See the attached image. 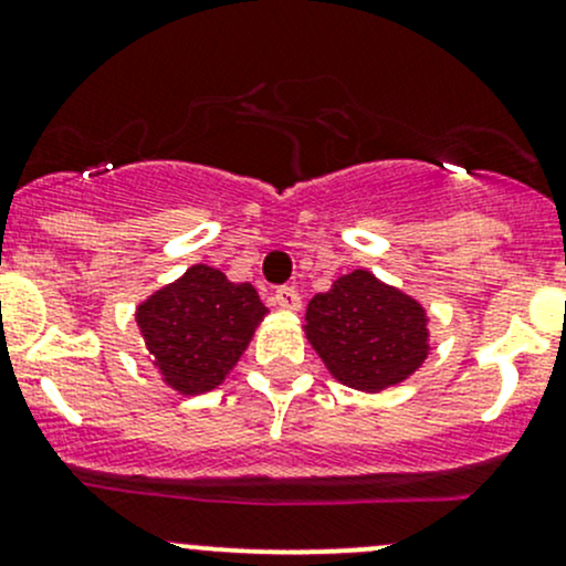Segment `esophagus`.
Masks as SVG:
<instances>
[{
	"instance_id": "34e87169",
	"label": "esophagus",
	"mask_w": 566,
	"mask_h": 566,
	"mask_svg": "<svg viewBox=\"0 0 566 566\" xmlns=\"http://www.w3.org/2000/svg\"><path fill=\"white\" fill-rule=\"evenodd\" d=\"M273 303H276L279 308H287V312H298L301 295L295 287H279L276 295H273Z\"/></svg>"
}]
</instances>
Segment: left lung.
<instances>
[{
  "instance_id": "left-lung-1",
  "label": "left lung",
  "mask_w": 566,
  "mask_h": 566,
  "mask_svg": "<svg viewBox=\"0 0 566 566\" xmlns=\"http://www.w3.org/2000/svg\"><path fill=\"white\" fill-rule=\"evenodd\" d=\"M306 338L338 382L366 392L403 382L428 358L426 308L363 268L308 301Z\"/></svg>"
}]
</instances>
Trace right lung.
Returning a JSON list of instances; mask_svg holds the SVG:
<instances>
[{"label":"right lung","instance_id":"1","mask_svg":"<svg viewBox=\"0 0 566 566\" xmlns=\"http://www.w3.org/2000/svg\"><path fill=\"white\" fill-rule=\"evenodd\" d=\"M265 314L252 284H233L217 268L192 265L143 301L135 319L165 382L198 396L228 377Z\"/></svg>","mask_w":566,"mask_h":566}]
</instances>
